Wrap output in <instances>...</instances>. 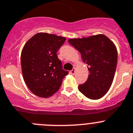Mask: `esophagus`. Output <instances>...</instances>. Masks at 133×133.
Masks as SVG:
<instances>
[{
	"label": "esophagus",
	"instance_id": "1",
	"mask_svg": "<svg viewBox=\"0 0 133 133\" xmlns=\"http://www.w3.org/2000/svg\"><path fill=\"white\" fill-rule=\"evenodd\" d=\"M70 74H75V69H73L72 70H70Z\"/></svg>",
	"mask_w": 133,
	"mask_h": 133
}]
</instances>
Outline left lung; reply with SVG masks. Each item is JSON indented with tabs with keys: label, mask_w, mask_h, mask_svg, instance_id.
<instances>
[{
	"label": "left lung",
	"mask_w": 133,
	"mask_h": 133,
	"mask_svg": "<svg viewBox=\"0 0 133 133\" xmlns=\"http://www.w3.org/2000/svg\"><path fill=\"white\" fill-rule=\"evenodd\" d=\"M69 42L80 53L89 68L88 79L79 85L78 89L90 99L101 98L109 90L114 78L117 63L116 46L103 35L69 39Z\"/></svg>",
	"instance_id": "obj_1"
}]
</instances>
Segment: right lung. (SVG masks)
I'll list each match as a JSON object with an SVG mask.
<instances>
[{
    "instance_id": "obj_1",
    "label": "right lung",
    "mask_w": 133,
    "mask_h": 133,
    "mask_svg": "<svg viewBox=\"0 0 133 133\" xmlns=\"http://www.w3.org/2000/svg\"><path fill=\"white\" fill-rule=\"evenodd\" d=\"M66 38L39 32L24 45L21 64L24 81L35 95L47 98L56 93L69 72L63 69L57 52Z\"/></svg>"
}]
</instances>
